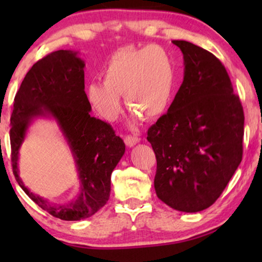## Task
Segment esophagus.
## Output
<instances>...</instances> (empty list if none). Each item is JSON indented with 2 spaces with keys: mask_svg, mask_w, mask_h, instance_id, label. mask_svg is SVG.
Masks as SVG:
<instances>
[{
  "mask_svg": "<svg viewBox=\"0 0 262 262\" xmlns=\"http://www.w3.org/2000/svg\"><path fill=\"white\" fill-rule=\"evenodd\" d=\"M124 141H125V144H126L128 148H131V146H134L137 144V143H139L141 139H139L138 137H136V136H126Z\"/></svg>",
  "mask_w": 262,
  "mask_h": 262,
  "instance_id": "obj_1",
  "label": "esophagus"
}]
</instances>
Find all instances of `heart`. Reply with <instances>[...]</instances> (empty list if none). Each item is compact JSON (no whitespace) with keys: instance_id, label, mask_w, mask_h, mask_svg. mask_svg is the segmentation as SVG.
I'll list each match as a JSON object with an SVG mask.
<instances>
[{"instance_id":"1","label":"heart","mask_w":262,"mask_h":262,"mask_svg":"<svg viewBox=\"0 0 262 262\" xmlns=\"http://www.w3.org/2000/svg\"><path fill=\"white\" fill-rule=\"evenodd\" d=\"M103 81L85 85V98L100 117L114 121L121 112V99L132 117L148 120L162 117L174 92V66L160 46L123 49L114 52L102 68Z\"/></svg>"}]
</instances>
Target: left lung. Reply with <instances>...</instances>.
Segmentation results:
<instances>
[{
    "label": "left lung",
    "mask_w": 262,
    "mask_h": 262,
    "mask_svg": "<svg viewBox=\"0 0 262 262\" xmlns=\"http://www.w3.org/2000/svg\"><path fill=\"white\" fill-rule=\"evenodd\" d=\"M173 44L184 55V81L146 139L159 199L193 213L216 202L241 163L245 116L221 60L189 41Z\"/></svg>",
    "instance_id": "8db88e82"
}]
</instances>
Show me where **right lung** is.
<instances>
[{
  "instance_id": "right-lung-1",
  "label": "right lung",
  "mask_w": 262,
  "mask_h": 262,
  "mask_svg": "<svg viewBox=\"0 0 262 262\" xmlns=\"http://www.w3.org/2000/svg\"><path fill=\"white\" fill-rule=\"evenodd\" d=\"M84 60L78 51L58 50L38 60L25 76L10 117L13 173L39 207L63 221H81L105 206L111 174L125 154L123 139L105 121L91 116L84 92ZM37 119L55 120L73 155L80 191L70 202L57 204L28 190L18 175L19 148Z\"/></svg>"
}]
</instances>
